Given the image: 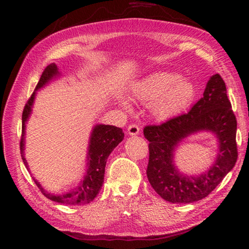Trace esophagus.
Listing matches in <instances>:
<instances>
[{
	"label": "esophagus",
	"instance_id": "1",
	"mask_svg": "<svg viewBox=\"0 0 249 249\" xmlns=\"http://www.w3.org/2000/svg\"><path fill=\"white\" fill-rule=\"evenodd\" d=\"M127 133L129 135H137L140 133V126L136 124H130L127 127Z\"/></svg>",
	"mask_w": 249,
	"mask_h": 249
}]
</instances>
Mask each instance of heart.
<instances>
[{
	"mask_svg": "<svg viewBox=\"0 0 249 249\" xmlns=\"http://www.w3.org/2000/svg\"><path fill=\"white\" fill-rule=\"evenodd\" d=\"M132 95L141 102H153L151 112L158 120H169L190 107L196 89L189 80L181 79L178 73L158 71L135 84ZM122 104L127 107L126 102Z\"/></svg>",
	"mask_w": 249,
	"mask_h": 249,
	"instance_id": "b5f03b06",
	"label": "heart"
}]
</instances>
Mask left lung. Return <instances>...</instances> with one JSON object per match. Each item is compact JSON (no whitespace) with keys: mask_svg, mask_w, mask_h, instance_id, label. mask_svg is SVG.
Masks as SVG:
<instances>
[{"mask_svg":"<svg viewBox=\"0 0 249 249\" xmlns=\"http://www.w3.org/2000/svg\"><path fill=\"white\" fill-rule=\"evenodd\" d=\"M237 121L227 98L226 86L220 74L209 80L203 96L184 114L160 125H147L144 136L149 142L147 178L154 190L171 203H192L208 196L237 160ZM211 130L219 140L218 158L206 174L197 177L180 174L173 165V151L192 132Z\"/></svg>","mask_w":249,"mask_h":249,"instance_id":"obj_1","label":"left lung"}]
</instances>
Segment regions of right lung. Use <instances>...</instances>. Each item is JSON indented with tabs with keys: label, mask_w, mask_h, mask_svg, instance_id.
I'll use <instances>...</instances> for the list:
<instances>
[{
	"label": "right lung",
	"mask_w": 249,
	"mask_h": 249,
	"mask_svg": "<svg viewBox=\"0 0 249 249\" xmlns=\"http://www.w3.org/2000/svg\"><path fill=\"white\" fill-rule=\"evenodd\" d=\"M58 73L59 72L57 66L54 64L46 67L43 73L40 75L38 83H37L36 90L44 87L49 80L56 77ZM36 90L33 92L31 98L27 100L22 115V138H20L19 147L20 155H22V159L26 168H28V166L26 159L24 157V130L25 123H26L28 116L32 112V105L34 99H35ZM123 140L124 133L122 128L112 125H96L93 128V132H92L90 138L89 153H88V160H89L88 165H89V169L87 171V176L84 177L81 183H79L78 187H75L69 192L62 193V195L50 193L41 187L38 181L35 179H34V181H35L37 187L39 188L40 192L49 200L68 205H82L89 203V202L94 200V197L98 196L101 188H102L104 181L105 165H107V159L108 155L112 153V150Z\"/></svg>",
	"instance_id": "1"
}]
</instances>
